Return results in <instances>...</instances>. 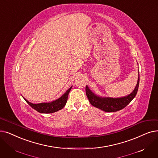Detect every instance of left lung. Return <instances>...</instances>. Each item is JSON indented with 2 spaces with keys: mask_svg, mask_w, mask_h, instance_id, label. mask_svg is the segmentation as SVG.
I'll return each instance as SVG.
<instances>
[{
  "mask_svg": "<svg viewBox=\"0 0 158 158\" xmlns=\"http://www.w3.org/2000/svg\"><path fill=\"white\" fill-rule=\"evenodd\" d=\"M139 84V73L138 80V83L134 90L126 97L121 98H101L95 95L89 89L88 86H86V94L87 98L92 105L99 108L106 112H117L127 106L132 100L135 98L138 90Z\"/></svg>",
  "mask_w": 158,
  "mask_h": 158,
  "instance_id": "8db88e82",
  "label": "left lung"
}]
</instances>
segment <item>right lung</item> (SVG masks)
I'll use <instances>...</instances> for the list:
<instances>
[{
  "label": "right lung",
  "instance_id": "right-lung-1",
  "mask_svg": "<svg viewBox=\"0 0 158 158\" xmlns=\"http://www.w3.org/2000/svg\"><path fill=\"white\" fill-rule=\"evenodd\" d=\"M72 87H70L68 90L62 95L60 98L57 100H55L51 102H43V103L39 104H33L31 102H30L28 101H27L26 99L25 101L27 102L31 107L35 110L40 113H44V114H50L53 113L55 112H57L58 110L62 109L66 105L68 94H69Z\"/></svg>",
  "mask_w": 158,
  "mask_h": 158
}]
</instances>
